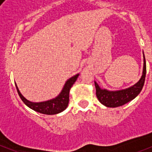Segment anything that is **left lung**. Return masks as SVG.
Segmentation results:
<instances>
[{"instance_id":"8db88e82","label":"left lung","mask_w":152,"mask_h":152,"mask_svg":"<svg viewBox=\"0 0 152 152\" xmlns=\"http://www.w3.org/2000/svg\"><path fill=\"white\" fill-rule=\"evenodd\" d=\"M143 58H144V65H143L142 77L136 84L130 88L124 90H119V91H108L106 89H101L97 83L94 81L96 97L103 105L107 107H120L133 100L134 98L139 95L144 86L145 80L146 62L144 53H143Z\"/></svg>"}]
</instances>
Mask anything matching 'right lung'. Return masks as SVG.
I'll list each match as a JSON object with an SVG mask.
<instances>
[{
  "mask_svg": "<svg viewBox=\"0 0 152 152\" xmlns=\"http://www.w3.org/2000/svg\"><path fill=\"white\" fill-rule=\"evenodd\" d=\"M78 76L79 74H77L76 75L68 79L64 84L62 91L56 98H53L52 100H49L47 101L38 102V103L31 102L28 100L27 99H26L23 96L22 94L20 92L16 83L15 84L19 96L21 98L23 102L28 107H29L33 110L36 111V112L40 113L46 114V115H54V114H57L62 112L68 107V102H69L70 89L72 87V85L75 84Z\"/></svg>",
  "mask_w": 152,
  "mask_h": 152,
  "instance_id": "add662e5",
  "label": "right lung"
}]
</instances>
